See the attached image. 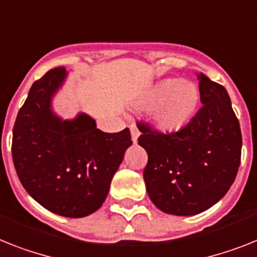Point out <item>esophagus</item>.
<instances>
[{"label": "esophagus", "mask_w": 257, "mask_h": 257, "mask_svg": "<svg viewBox=\"0 0 257 257\" xmlns=\"http://www.w3.org/2000/svg\"><path fill=\"white\" fill-rule=\"evenodd\" d=\"M131 135H132V141L137 142V139H139V136H140V131L137 129V126H136V124H131Z\"/></svg>", "instance_id": "34e87169"}]
</instances>
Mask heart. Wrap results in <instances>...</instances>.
Here are the masks:
<instances>
[{
    "mask_svg": "<svg viewBox=\"0 0 257 257\" xmlns=\"http://www.w3.org/2000/svg\"><path fill=\"white\" fill-rule=\"evenodd\" d=\"M200 94L193 83L179 78H167L154 86L146 105L154 109L155 121L165 131L183 128L197 108Z\"/></svg>",
    "mask_w": 257,
    "mask_h": 257,
    "instance_id": "heart-1",
    "label": "heart"
}]
</instances>
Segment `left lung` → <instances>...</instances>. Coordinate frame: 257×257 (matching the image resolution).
I'll list each match as a JSON object with an SVG mask.
<instances>
[{
    "instance_id": "1",
    "label": "left lung",
    "mask_w": 257,
    "mask_h": 257,
    "mask_svg": "<svg viewBox=\"0 0 257 257\" xmlns=\"http://www.w3.org/2000/svg\"><path fill=\"white\" fill-rule=\"evenodd\" d=\"M202 107L175 132L139 121V145L148 153L146 191L162 212L195 215L227 193L238 174L242 132L226 88L197 73Z\"/></svg>"
}]
</instances>
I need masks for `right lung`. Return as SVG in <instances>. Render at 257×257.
I'll use <instances>...</instances> for the list:
<instances>
[{
    "label": "right lung",
    "mask_w": 257,
    "mask_h": 257,
    "mask_svg": "<svg viewBox=\"0 0 257 257\" xmlns=\"http://www.w3.org/2000/svg\"><path fill=\"white\" fill-rule=\"evenodd\" d=\"M65 68L51 69L32 83L13 128L15 171L30 196L55 214L81 218L96 212L132 145L128 128L105 133L81 113L61 120L51 99L65 79Z\"/></svg>",
    "instance_id": "obj_1"
}]
</instances>
